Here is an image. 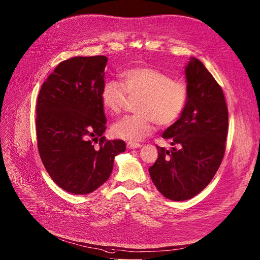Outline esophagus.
I'll return each instance as SVG.
<instances>
[{
	"label": "esophagus",
	"mask_w": 260,
	"mask_h": 260,
	"mask_svg": "<svg viewBox=\"0 0 260 260\" xmlns=\"http://www.w3.org/2000/svg\"><path fill=\"white\" fill-rule=\"evenodd\" d=\"M126 146H127V148H129V149H134V148H139V147H141V144H140V143H136V142H128V143L126 144Z\"/></svg>",
	"instance_id": "esophagus-1"
}]
</instances>
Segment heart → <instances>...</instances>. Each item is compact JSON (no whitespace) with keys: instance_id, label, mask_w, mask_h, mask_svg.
<instances>
[{"instance_id":"heart-1","label":"heart","mask_w":260,"mask_h":260,"mask_svg":"<svg viewBox=\"0 0 260 260\" xmlns=\"http://www.w3.org/2000/svg\"><path fill=\"white\" fill-rule=\"evenodd\" d=\"M122 83L107 80L101 90L106 111L118 115L129 99L136 114L119 120L113 134L120 139L139 141L149 136L157 123L160 127L174 124L181 117L189 100V86L184 79L172 78L166 72L150 67H135L121 73Z\"/></svg>"}]
</instances>
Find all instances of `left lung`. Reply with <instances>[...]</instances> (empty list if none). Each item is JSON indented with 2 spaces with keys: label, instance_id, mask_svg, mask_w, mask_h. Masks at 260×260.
<instances>
[{
  "label": "left lung",
  "instance_id": "obj_1",
  "mask_svg": "<svg viewBox=\"0 0 260 260\" xmlns=\"http://www.w3.org/2000/svg\"><path fill=\"white\" fill-rule=\"evenodd\" d=\"M185 72L188 103L180 119L163 133L174 147L157 145L158 159L148 169L159 191L177 202L208 186L223 159L228 135V108L220 85L197 58Z\"/></svg>",
  "mask_w": 260,
  "mask_h": 260
}]
</instances>
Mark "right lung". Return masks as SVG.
<instances>
[{
    "mask_svg": "<svg viewBox=\"0 0 260 260\" xmlns=\"http://www.w3.org/2000/svg\"><path fill=\"white\" fill-rule=\"evenodd\" d=\"M108 58L75 56L57 64L42 84L37 101V138L43 164L60 188L93 192L110 178L122 140H107L101 90ZM100 142L94 148L92 142Z\"/></svg>",
    "mask_w": 260,
    "mask_h": 260,
    "instance_id": "obj_1",
    "label": "right lung"
}]
</instances>
